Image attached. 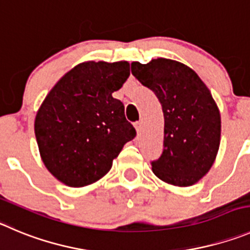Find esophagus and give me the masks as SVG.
<instances>
[{
    "label": "esophagus",
    "instance_id": "esophagus-1",
    "mask_svg": "<svg viewBox=\"0 0 250 250\" xmlns=\"http://www.w3.org/2000/svg\"><path fill=\"white\" fill-rule=\"evenodd\" d=\"M134 128H136V130H137V134H141V132H142V122H141V121H139V122L134 123Z\"/></svg>",
    "mask_w": 250,
    "mask_h": 250
}]
</instances>
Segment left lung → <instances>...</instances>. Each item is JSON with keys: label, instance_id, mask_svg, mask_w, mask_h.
<instances>
[{"label": "left lung", "instance_id": "left-lung-1", "mask_svg": "<svg viewBox=\"0 0 250 250\" xmlns=\"http://www.w3.org/2000/svg\"><path fill=\"white\" fill-rule=\"evenodd\" d=\"M132 74L159 99L164 113V150L151 163L157 178L186 188L201 180L216 160L221 114L204 81L188 65L165 58L133 62Z\"/></svg>", "mask_w": 250, "mask_h": 250}]
</instances>
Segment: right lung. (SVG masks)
I'll list each match as a JSON object with an SVG mask.
<instances>
[{
	"mask_svg": "<svg viewBox=\"0 0 250 250\" xmlns=\"http://www.w3.org/2000/svg\"><path fill=\"white\" fill-rule=\"evenodd\" d=\"M128 62H85L67 71L37 112L34 133L44 165L70 188L96 183L136 129L112 93L129 76Z\"/></svg>",
	"mask_w": 250,
	"mask_h": 250,
	"instance_id": "right-lung-1",
	"label": "right lung"
}]
</instances>
